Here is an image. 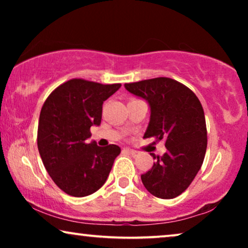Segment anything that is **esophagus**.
Wrapping results in <instances>:
<instances>
[{
    "label": "esophagus",
    "instance_id": "1",
    "mask_svg": "<svg viewBox=\"0 0 248 248\" xmlns=\"http://www.w3.org/2000/svg\"><path fill=\"white\" fill-rule=\"evenodd\" d=\"M124 151H126L127 154H130L131 155H133V157H137V155H139V152L138 151H135V150H132V149H124Z\"/></svg>",
    "mask_w": 248,
    "mask_h": 248
}]
</instances>
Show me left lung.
<instances>
[{
	"instance_id": "8db88e82",
	"label": "left lung",
	"mask_w": 248,
	"mask_h": 248,
	"mask_svg": "<svg viewBox=\"0 0 248 248\" xmlns=\"http://www.w3.org/2000/svg\"><path fill=\"white\" fill-rule=\"evenodd\" d=\"M125 89L143 98L150 107L144 139H165L167 151L141 175L144 187L160 199L181 195L195 178L206 151L204 111L191 89L169 78L125 83Z\"/></svg>"
}]
</instances>
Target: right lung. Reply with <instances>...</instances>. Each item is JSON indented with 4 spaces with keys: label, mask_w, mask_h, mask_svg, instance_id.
Wrapping results in <instances>:
<instances>
[{
    "label": "right lung",
    "mask_w": 248,
    "mask_h": 248,
    "mask_svg": "<svg viewBox=\"0 0 248 248\" xmlns=\"http://www.w3.org/2000/svg\"><path fill=\"white\" fill-rule=\"evenodd\" d=\"M121 86L72 79L44 103L37 145L47 172L66 194L83 198L98 191L121 154L116 144L98 147L96 141L88 142L90 127L100 125L104 101Z\"/></svg>",
    "instance_id": "right-lung-1"
}]
</instances>
